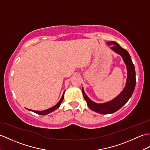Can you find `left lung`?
I'll list each match as a JSON object with an SVG mask.
<instances>
[{
	"label": "left lung",
	"instance_id": "obj_1",
	"mask_svg": "<svg viewBox=\"0 0 150 150\" xmlns=\"http://www.w3.org/2000/svg\"><path fill=\"white\" fill-rule=\"evenodd\" d=\"M107 44L108 45H112V47L110 48L111 50L116 52L117 54L122 57L123 61L127 66V79L125 87L123 91L116 98L109 102L103 103H96L93 102L86 95L83 88H82L83 98L86 100L89 109L95 112L103 114L115 112L125 105L133 94L135 87V83H136L135 67L128 52L115 41H109Z\"/></svg>",
	"mask_w": 150,
	"mask_h": 150
}]
</instances>
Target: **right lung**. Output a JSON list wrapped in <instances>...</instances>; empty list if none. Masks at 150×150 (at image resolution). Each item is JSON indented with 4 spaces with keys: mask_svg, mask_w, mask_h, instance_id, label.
<instances>
[{
    "mask_svg": "<svg viewBox=\"0 0 150 150\" xmlns=\"http://www.w3.org/2000/svg\"><path fill=\"white\" fill-rule=\"evenodd\" d=\"M64 92H65V91H64L63 94H62L61 98L60 99V100L59 101V102L56 104V105H54V107H52L50 108V109H47V110H41V111L34 110H31V109H27V110H30V111H33V112H35V113H36V114H40V115H47V114H49V113H50V112H53V111H54L55 110L57 109L58 108H59V107H60L61 104V103H62V100H63V99H64Z\"/></svg>",
    "mask_w": 150,
    "mask_h": 150,
    "instance_id": "1",
    "label": "right lung"
}]
</instances>
